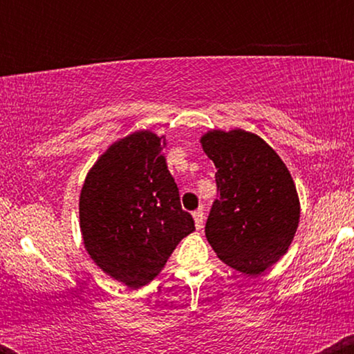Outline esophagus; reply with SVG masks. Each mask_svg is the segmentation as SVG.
I'll list each match as a JSON object with an SVG mask.
<instances>
[{"label":"esophagus","mask_w":354,"mask_h":354,"mask_svg":"<svg viewBox=\"0 0 354 354\" xmlns=\"http://www.w3.org/2000/svg\"><path fill=\"white\" fill-rule=\"evenodd\" d=\"M193 219H194V226H196V230H201L203 228V221H205V213H203V209L194 211Z\"/></svg>","instance_id":"obj_1"}]
</instances>
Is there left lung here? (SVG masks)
<instances>
[{
  "mask_svg": "<svg viewBox=\"0 0 354 354\" xmlns=\"http://www.w3.org/2000/svg\"><path fill=\"white\" fill-rule=\"evenodd\" d=\"M203 151L216 166L219 198L206 221V239L225 265L258 276L286 253L299 225L296 185L278 153L241 128L211 129Z\"/></svg>",
  "mask_w": 354,
  "mask_h": 354,
  "instance_id": "1",
  "label": "left lung"
}]
</instances>
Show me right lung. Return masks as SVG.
Segmentation results:
<instances>
[{"mask_svg":"<svg viewBox=\"0 0 354 354\" xmlns=\"http://www.w3.org/2000/svg\"><path fill=\"white\" fill-rule=\"evenodd\" d=\"M163 136L140 129L120 138L89 168L80 193V228L89 258L129 288L161 273L194 231L163 156Z\"/></svg>","mask_w":354,"mask_h":354,"instance_id":"1","label":"right lung"}]
</instances>
